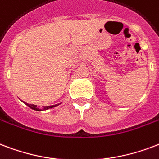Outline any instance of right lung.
Listing matches in <instances>:
<instances>
[{"instance_id": "1", "label": "right lung", "mask_w": 159, "mask_h": 159, "mask_svg": "<svg viewBox=\"0 0 159 159\" xmlns=\"http://www.w3.org/2000/svg\"><path fill=\"white\" fill-rule=\"evenodd\" d=\"M27 106L29 107H31V109H33V110H36V111H42V109L38 108V107H36V105H34V104H27L26 103ZM57 105H59V104H57ZM57 104L56 105H52V106H47V107H43V108H42V110H47V109L49 108H52V107H54L57 106Z\"/></svg>"}]
</instances>
